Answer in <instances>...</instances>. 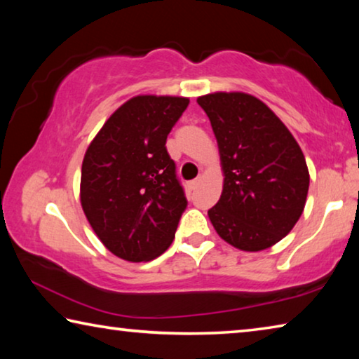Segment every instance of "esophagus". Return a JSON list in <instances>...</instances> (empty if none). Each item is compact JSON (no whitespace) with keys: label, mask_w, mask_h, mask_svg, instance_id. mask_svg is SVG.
Instances as JSON below:
<instances>
[{"label":"esophagus","mask_w":359,"mask_h":359,"mask_svg":"<svg viewBox=\"0 0 359 359\" xmlns=\"http://www.w3.org/2000/svg\"><path fill=\"white\" fill-rule=\"evenodd\" d=\"M199 182H201V177H196L194 180H191L190 184H188V187H190V190H194L199 185Z\"/></svg>","instance_id":"obj_1"}]
</instances>
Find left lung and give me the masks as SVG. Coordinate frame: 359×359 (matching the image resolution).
Returning <instances> with one entry per match:
<instances>
[{"instance_id": "8db88e82", "label": "left lung", "mask_w": 359, "mask_h": 359, "mask_svg": "<svg viewBox=\"0 0 359 359\" xmlns=\"http://www.w3.org/2000/svg\"><path fill=\"white\" fill-rule=\"evenodd\" d=\"M210 120L224 174L218 203L209 209L215 231L239 250L259 252L287 236L304 210L309 169L283 121L252 95L198 98Z\"/></svg>"}]
</instances>
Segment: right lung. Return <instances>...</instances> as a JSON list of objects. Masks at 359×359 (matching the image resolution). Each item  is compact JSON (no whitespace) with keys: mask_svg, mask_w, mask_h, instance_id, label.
<instances>
[{"mask_svg":"<svg viewBox=\"0 0 359 359\" xmlns=\"http://www.w3.org/2000/svg\"><path fill=\"white\" fill-rule=\"evenodd\" d=\"M190 100L139 95L121 104L85 151L83 214L109 252L141 263L172 244L187 208L166 139Z\"/></svg>","mask_w":359,"mask_h":359,"instance_id":"right-lung-1","label":"right lung"}]
</instances>
